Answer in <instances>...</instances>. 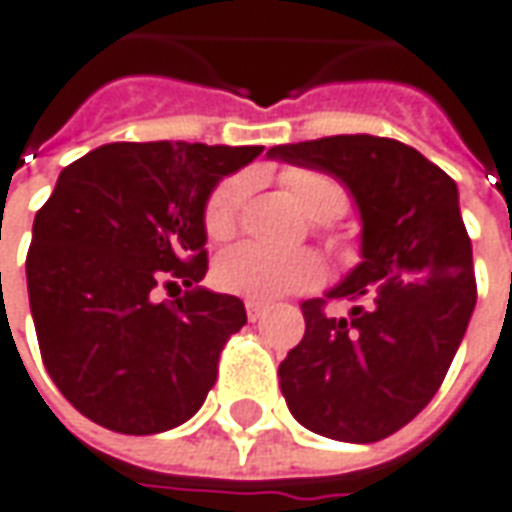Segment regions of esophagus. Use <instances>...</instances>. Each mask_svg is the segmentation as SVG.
<instances>
[{"label": "esophagus", "instance_id": "obj_1", "mask_svg": "<svg viewBox=\"0 0 512 512\" xmlns=\"http://www.w3.org/2000/svg\"><path fill=\"white\" fill-rule=\"evenodd\" d=\"M263 312H266V303H260V300H246V315H249V321H260Z\"/></svg>", "mask_w": 512, "mask_h": 512}]
</instances>
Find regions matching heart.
Listing matches in <instances>:
<instances>
[{
	"mask_svg": "<svg viewBox=\"0 0 512 512\" xmlns=\"http://www.w3.org/2000/svg\"><path fill=\"white\" fill-rule=\"evenodd\" d=\"M280 183L292 191V197L298 200L303 212L318 220L321 229H329V223L338 220L349 206L344 183L318 168H286L280 174ZM246 194H249V183L240 174H232L214 186L203 209V229L209 234V240L220 243L237 232ZM329 240L335 249L344 246L338 237H329ZM321 278V257L309 249L278 252L260 243H240L229 252H223L214 263V283L229 295L249 300H272L289 292H303V289L318 286Z\"/></svg>",
	"mask_w": 512,
	"mask_h": 512,
	"instance_id": "1",
	"label": "heart"
}]
</instances>
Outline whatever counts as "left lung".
Returning <instances> with one entry per match:
<instances>
[{"instance_id": "left-lung-1", "label": "left lung", "mask_w": 512, "mask_h": 512, "mask_svg": "<svg viewBox=\"0 0 512 512\" xmlns=\"http://www.w3.org/2000/svg\"><path fill=\"white\" fill-rule=\"evenodd\" d=\"M269 154L341 177L364 220V263L326 298L300 303L306 332L278 369L283 398L312 433L381 441L433 401L476 306L456 183L412 145L372 134ZM329 299L350 312L332 316Z\"/></svg>"}]
</instances>
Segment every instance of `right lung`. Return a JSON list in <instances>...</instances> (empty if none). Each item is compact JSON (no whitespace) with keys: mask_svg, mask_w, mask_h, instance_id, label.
Listing matches in <instances>:
<instances>
[{"mask_svg":"<svg viewBox=\"0 0 512 512\" xmlns=\"http://www.w3.org/2000/svg\"><path fill=\"white\" fill-rule=\"evenodd\" d=\"M260 145L108 143L62 168L36 212L28 298L42 364L105 430L151 435L189 421L246 323L234 295L200 289L203 209ZM186 285L177 301L156 289Z\"/></svg>","mask_w":512,"mask_h":512,"instance_id":"obj_1","label":"right lung"}]
</instances>
